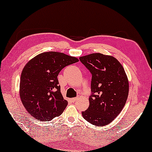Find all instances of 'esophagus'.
<instances>
[{
    "mask_svg": "<svg viewBox=\"0 0 152 152\" xmlns=\"http://www.w3.org/2000/svg\"><path fill=\"white\" fill-rule=\"evenodd\" d=\"M77 99H78L77 97H74V98H71V99H70V101H71L72 102H75Z\"/></svg>",
    "mask_w": 152,
    "mask_h": 152,
    "instance_id": "34e87169",
    "label": "esophagus"
}]
</instances>
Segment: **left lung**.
Wrapping results in <instances>:
<instances>
[{
	"mask_svg": "<svg viewBox=\"0 0 152 152\" xmlns=\"http://www.w3.org/2000/svg\"><path fill=\"white\" fill-rule=\"evenodd\" d=\"M92 74L88 109L82 116L93 125L111 123L122 111L129 95V80L123 66L111 55L92 53L80 57Z\"/></svg>",
	"mask_w": 152,
	"mask_h": 152,
	"instance_id": "1",
	"label": "left lung"
}]
</instances>
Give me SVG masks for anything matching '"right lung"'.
Instances as JSON below:
<instances>
[{
  "mask_svg": "<svg viewBox=\"0 0 152 152\" xmlns=\"http://www.w3.org/2000/svg\"><path fill=\"white\" fill-rule=\"evenodd\" d=\"M77 57L58 52H45L30 59L20 80V98L26 111L39 121H49L63 113L68 105L62 96L57 76Z\"/></svg>",
  "mask_w": 152,
  "mask_h": 152,
  "instance_id": "1",
  "label": "right lung"
}]
</instances>
